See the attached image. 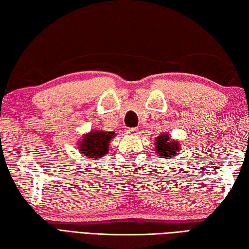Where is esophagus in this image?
Wrapping results in <instances>:
<instances>
[{
  "instance_id": "1",
  "label": "esophagus",
  "mask_w": 249,
  "mask_h": 249,
  "mask_svg": "<svg viewBox=\"0 0 249 249\" xmlns=\"http://www.w3.org/2000/svg\"><path fill=\"white\" fill-rule=\"evenodd\" d=\"M128 134L129 135H137L139 133V128L138 127H133V128H128Z\"/></svg>"
}]
</instances>
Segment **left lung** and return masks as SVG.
Wrapping results in <instances>:
<instances>
[{"mask_svg": "<svg viewBox=\"0 0 249 249\" xmlns=\"http://www.w3.org/2000/svg\"><path fill=\"white\" fill-rule=\"evenodd\" d=\"M155 150L157 154L160 156L165 157H172L177 155V151L178 150V141H171L168 135H160L157 137Z\"/></svg>", "mask_w": 249, "mask_h": 249, "instance_id": "obj_1", "label": "left lung"}]
</instances>
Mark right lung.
Listing matches in <instances>:
<instances>
[{"mask_svg":"<svg viewBox=\"0 0 249 249\" xmlns=\"http://www.w3.org/2000/svg\"><path fill=\"white\" fill-rule=\"evenodd\" d=\"M114 133H105V131H91L83 137L79 149L82 154L89 158L102 157L108 153V143L113 138Z\"/></svg>","mask_w":249,"mask_h":249,"instance_id":"1","label":"right lung"}]
</instances>
